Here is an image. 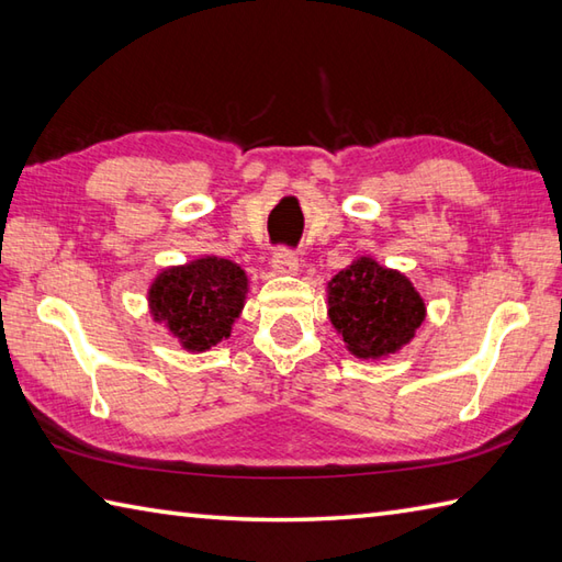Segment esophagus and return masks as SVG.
Masks as SVG:
<instances>
[{
	"label": "esophagus",
	"instance_id": "34e87169",
	"mask_svg": "<svg viewBox=\"0 0 562 562\" xmlns=\"http://www.w3.org/2000/svg\"><path fill=\"white\" fill-rule=\"evenodd\" d=\"M271 267H273V271H277V273H283V277H293V273H297V269H301V265H297V257L293 255L291 249H277V251H273Z\"/></svg>",
	"mask_w": 562,
	"mask_h": 562
}]
</instances>
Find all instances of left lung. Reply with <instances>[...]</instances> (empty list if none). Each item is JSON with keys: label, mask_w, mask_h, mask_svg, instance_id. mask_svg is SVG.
I'll list each match as a JSON object with an SVG mask.
<instances>
[{"label": "left lung", "mask_w": 562, "mask_h": 562, "mask_svg": "<svg viewBox=\"0 0 562 562\" xmlns=\"http://www.w3.org/2000/svg\"><path fill=\"white\" fill-rule=\"evenodd\" d=\"M327 315L349 353L378 361L415 339L427 305L405 273L363 255L327 283Z\"/></svg>", "instance_id": "1"}]
</instances>
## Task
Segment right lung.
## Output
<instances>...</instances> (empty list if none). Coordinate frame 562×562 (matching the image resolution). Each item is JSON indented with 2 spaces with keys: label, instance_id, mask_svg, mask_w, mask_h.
I'll return each instance as SVG.
<instances>
[{
  "label": "right lung",
  "instance_id": "obj_1",
  "mask_svg": "<svg viewBox=\"0 0 562 562\" xmlns=\"http://www.w3.org/2000/svg\"><path fill=\"white\" fill-rule=\"evenodd\" d=\"M247 293L249 279L243 267L203 255L159 271L147 289V307L181 349L201 353L231 339Z\"/></svg>",
  "mask_w": 562,
  "mask_h": 562
}]
</instances>
